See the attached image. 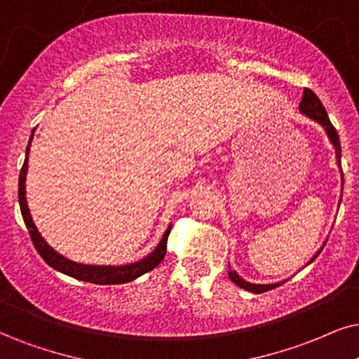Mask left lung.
I'll return each instance as SVG.
<instances>
[{"label": "left lung", "instance_id": "left-lung-1", "mask_svg": "<svg viewBox=\"0 0 359 359\" xmlns=\"http://www.w3.org/2000/svg\"><path fill=\"white\" fill-rule=\"evenodd\" d=\"M300 111L303 112V114H306L308 117H311V119H315L316 122H320L321 126L325 127L326 134H328V137L331 140V144H333L334 147V154H337V161L339 167H341V146H339V137H338V133L337 129H334L333 124H331L330 119H328V114H326L323 104H321V101L318 99V96H316L315 93H313L311 89H305L303 90V97H302V102H300ZM343 174V170H341ZM341 202V201H339ZM323 250V248H320L318 252H316V255L311 258L310 262L315 260L316 257L320 255V252ZM229 278L233 281L235 285H238L240 288L243 290H248V292L252 293H263V292H269V290H273L276 287H280L281 283H271V285H255V283H248V281H245L240 278V276L235 273V271L232 269H229Z\"/></svg>", "mask_w": 359, "mask_h": 359}]
</instances>
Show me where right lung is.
I'll return each mask as SVG.
<instances>
[{"mask_svg":"<svg viewBox=\"0 0 359 359\" xmlns=\"http://www.w3.org/2000/svg\"><path fill=\"white\" fill-rule=\"evenodd\" d=\"M33 137V135H31ZM31 144V142H29ZM29 144L28 149H26V158L25 164L21 167L20 172V185H18V195H20V207H21V215L22 220H25L26 226H28V232L31 235V242L36 247V250L43 260L48 263L49 266H53L54 270L61 271V273H66L72 276V278H78L83 281H89V283H97V285H119V283H127V281H133L137 278V276L147 273L156 269V266L164 260L165 252H167V238H169L170 229L167 230L162 237L161 243L157 245V248L154 250L151 255L142 258V260L130 263V265L124 266H96V265H81V263L71 262L59 255L57 252H54L49 245L44 242V238L41 237L38 229L34 226V222L31 219V213L28 208V203H26V190H25V182H26V170H28V154H29Z\"/></svg>","mask_w":359,"mask_h":359,"instance_id":"right-lung-1","label":"right lung"}]
</instances>
